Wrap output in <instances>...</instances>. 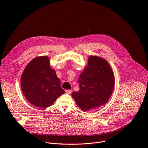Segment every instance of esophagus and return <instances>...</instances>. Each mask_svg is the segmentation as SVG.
I'll use <instances>...</instances> for the list:
<instances>
[{
	"mask_svg": "<svg viewBox=\"0 0 148 148\" xmlns=\"http://www.w3.org/2000/svg\"><path fill=\"white\" fill-rule=\"evenodd\" d=\"M72 91H73L71 90H65V92L68 94H71L72 92Z\"/></svg>",
	"mask_w": 148,
	"mask_h": 148,
	"instance_id": "obj_1",
	"label": "esophagus"
}]
</instances>
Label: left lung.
Returning a JSON list of instances; mask_svg holds the SVG:
<instances>
[{"label":"left lung","mask_w":148,"mask_h":148,"mask_svg":"<svg viewBox=\"0 0 148 148\" xmlns=\"http://www.w3.org/2000/svg\"><path fill=\"white\" fill-rule=\"evenodd\" d=\"M79 90L72 96L84 111L105 104L113 90L114 77L109 64L97 57L91 56L84 72L78 78Z\"/></svg>","instance_id":"left-lung-1"}]
</instances>
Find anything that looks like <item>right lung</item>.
Instances as JSON below:
<instances>
[{"label":"right lung","mask_w":148,"mask_h":148,"mask_svg":"<svg viewBox=\"0 0 148 148\" xmlns=\"http://www.w3.org/2000/svg\"><path fill=\"white\" fill-rule=\"evenodd\" d=\"M21 87L28 101L40 108L51 106L65 92L47 57L36 58L29 62L22 75Z\"/></svg>","instance_id":"1"}]
</instances>
